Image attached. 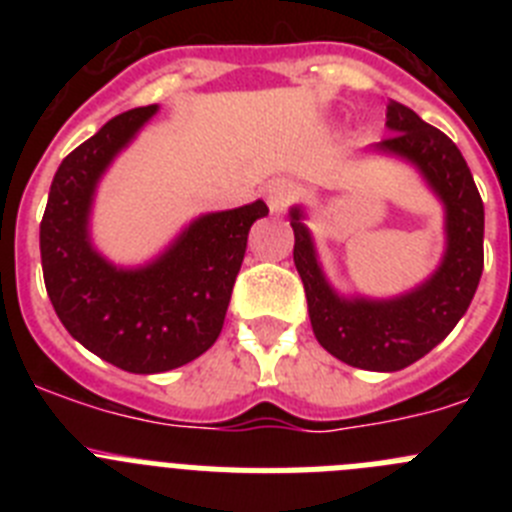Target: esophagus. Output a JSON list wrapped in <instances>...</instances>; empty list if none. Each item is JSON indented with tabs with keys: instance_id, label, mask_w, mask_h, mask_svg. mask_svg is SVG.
<instances>
[{
	"instance_id": "obj_1",
	"label": "esophagus",
	"mask_w": 512,
	"mask_h": 512,
	"mask_svg": "<svg viewBox=\"0 0 512 512\" xmlns=\"http://www.w3.org/2000/svg\"><path fill=\"white\" fill-rule=\"evenodd\" d=\"M295 197V187L287 182H271L269 187H266V205H269L271 212H277V215L287 210V207L295 202Z\"/></svg>"
}]
</instances>
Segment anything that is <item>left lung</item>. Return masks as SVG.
I'll return each mask as SVG.
<instances>
[{
    "label": "left lung",
    "instance_id": "left-lung-1",
    "mask_svg": "<svg viewBox=\"0 0 512 512\" xmlns=\"http://www.w3.org/2000/svg\"><path fill=\"white\" fill-rule=\"evenodd\" d=\"M387 128L374 148L410 161L446 207V253L431 279L395 300H346L320 269L302 210L289 212L312 333L328 354L369 372H397L436 348L467 312L485 266V205L454 140L395 99Z\"/></svg>",
    "mask_w": 512,
    "mask_h": 512
}]
</instances>
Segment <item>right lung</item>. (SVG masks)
Returning a JSON list of instances; mask_svg holds the SVG:
<instances>
[{
    "instance_id": "right-lung-1",
    "label": "right lung",
    "mask_w": 512,
    "mask_h": 512,
    "mask_svg": "<svg viewBox=\"0 0 512 512\" xmlns=\"http://www.w3.org/2000/svg\"><path fill=\"white\" fill-rule=\"evenodd\" d=\"M156 104L104 122L63 158L40 220V261L63 328L99 359L133 374L169 372L217 341L261 200L197 217L156 261L120 269L89 241L97 182L156 115Z\"/></svg>"
}]
</instances>
